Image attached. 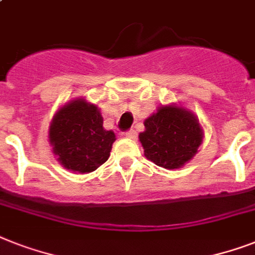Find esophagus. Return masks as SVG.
I'll use <instances>...</instances> for the list:
<instances>
[{"label":"esophagus","mask_w":255,"mask_h":255,"mask_svg":"<svg viewBox=\"0 0 255 255\" xmlns=\"http://www.w3.org/2000/svg\"><path fill=\"white\" fill-rule=\"evenodd\" d=\"M136 131L135 129H128L127 132H126V137H128V139H136Z\"/></svg>","instance_id":"esophagus-1"}]
</instances>
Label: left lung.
<instances>
[{
    "instance_id": "obj_1",
    "label": "left lung",
    "mask_w": 255,
    "mask_h": 255,
    "mask_svg": "<svg viewBox=\"0 0 255 255\" xmlns=\"http://www.w3.org/2000/svg\"><path fill=\"white\" fill-rule=\"evenodd\" d=\"M139 135L144 155L156 165L174 169L188 163L202 143V131L192 112L176 106L160 107L144 122Z\"/></svg>"
}]
</instances>
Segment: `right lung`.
<instances>
[{"mask_svg": "<svg viewBox=\"0 0 255 255\" xmlns=\"http://www.w3.org/2000/svg\"><path fill=\"white\" fill-rule=\"evenodd\" d=\"M58 161L79 173H90L110 157L115 133L103 128V118L94 104L78 99L55 114L49 131Z\"/></svg>", "mask_w": 255, "mask_h": 255, "instance_id": "right-lung-1", "label": "right lung"}]
</instances>
